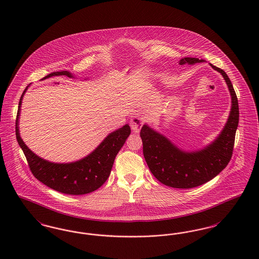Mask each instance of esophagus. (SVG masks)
I'll return each mask as SVG.
<instances>
[{
  "mask_svg": "<svg viewBox=\"0 0 259 259\" xmlns=\"http://www.w3.org/2000/svg\"><path fill=\"white\" fill-rule=\"evenodd\" d=\"M143 124H144V117L141 114V112H136V113H134L132 115V117H131V122H130L132 130L135 133H139L141 128H142V126H143Z\"/></svg>",
  "mask_w": 259,
  "mask_h": 259,
  "instance_id": "esophagus-1",
  "label": "esophagus"
}]
</instances>
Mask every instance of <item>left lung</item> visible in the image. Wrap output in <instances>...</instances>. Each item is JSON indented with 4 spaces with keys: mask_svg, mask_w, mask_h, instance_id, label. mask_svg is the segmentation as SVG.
<instances>
[{
    "mask_svg": "<svg viewBox=\"0 0 259 259\" xmlns=\"http://www.w3.org/2000/svg\"><path fill=\"white\" fill-rule=\"evenodd\" d=\"M203 59L185 57L180 65H193ZM224 77L231 95V111L222 133L210 144L198 151L186 152L163 135L144 125L140 136L148 168L161 184L174 188H192L208 183L227 166L232 157L235 135L239 123V105L233 85L226 73L211 65Z\"/></svg>",
    "mask_w": 259,
    "mask_h": 259,
    "instance_id": "obj_1",
    "label": "left lung"
}]
</instances>
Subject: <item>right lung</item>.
I'll list each match as a JSON object with an SVG mask.
<instances>
[{
    "label": "right lung",
    "instance_id": "obj_1",
    "mask_svg": "<svg viewBox=\"0 0 259 259\" xmlns=\"http://www.w3.org/2000/svg\"><path fill=\"white\" fill-rule=\"evenodd\" d=\"M54 75L73 77V74L70 72L62 71L48 74L45 78ZM27 88L28 87H26L19 101L15 134L34 177L44 185L64 194L82 195L98 189L108 180L114 158L131 133L130 126L126 124L107 136V138L99 145L98 148L81 160L66 164L45 160L28 148L19 135L18 118L20 115L22 98Z\"/></svg>",
    "mask_w": 259,
    "mask_h": 259
}]
</instances>
